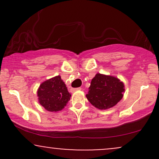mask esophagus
<instances>
[{
  "mask_svg": "<svg viewBox=\"0 0 159 159\" xmlns=\"http://www.w3.org/2000/svg\"><path fill=\"white\" fill-rule=\"evenodd\" d=\"M81 87H78V88H72V92H75V91H78V90H81Z\"/></svg>",
  "mask_w": 159,
  "mask_h": 159,
  "instance_id": "34e87169",
  "label": "esophagus"
}]
</instances>
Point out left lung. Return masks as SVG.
Masks as SVG:
<instances>
[{
	"mask_svg": "<svg viewBox=\"0 0 159 159\" xmlns=\"http://www.w3.org/2000/svg\"><path fill=\"white\" fill-rule=\"evenodd\" d=\"M124 91V84L117 78L97 73L91 81L86 97L96 108L106 110L119 102Z\"/></svg>",
	"mask_w": 159,
	"mask_h": 159,
	"instance_id": "left-lung-1",
	"label": "left lung"
}]
</instances>
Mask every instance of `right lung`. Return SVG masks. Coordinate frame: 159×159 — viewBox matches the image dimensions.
I'll list each match as a JSON object with an SVG mask.
<instances>
[{
  "label": "right lung",
  "instance_id": "right-lung-1",
  "mask_svg": "<svg viewBox=\"0 0 159 159\" xmlns=\"http://www.w3.org/2000/svg\"><path fill=\"white\" fill-rule=\"evenodd\" d=\"M37 96L40 105L52 112L61 111L71 98V94L60 75L43 82L38 89Z\"/></svg>",
  "mask_w": 159,
  "mask_h": 159
}]
</instances>
